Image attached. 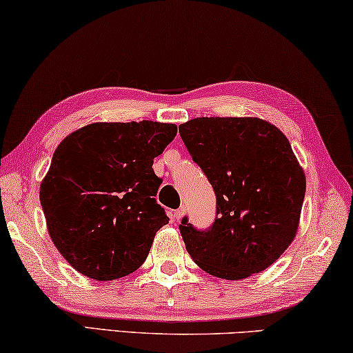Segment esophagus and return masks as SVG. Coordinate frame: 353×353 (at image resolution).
I'll return each instance as SVG.
<instances>
[{"mask_svg":"<svg viewBox=\"0 0 353 353\" xmlns=\"http://www.w3.org/2000/svg\"><path fill=\"white\" fill-rule=\"evenodd\" d=\"M183 214H185V209H183V207H181V209H177V210L172 212V220L179 221L183 216Z\"/></svg>","mask_w":353,"mask_h":353,"instance_id":"34e87169","label":"esophagus"}]
</instances>
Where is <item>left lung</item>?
<instances>
[{"instance_id":"obj_1","label":"left lung","mask_w":353,"mask_h":353,"mask_svg":"<svg viewBox=\"0 0 353 353\" xmlns=\"http://www.w3.org/2000/svg\"><path fill=\"white\" fill-rule=\"evenodd\" d=\"M179 133L216 196L209 228L179 225L190 256L223 279L265 270L297 234L306 192L289 139L257 117H196Z\"/></svg>"}]
</instances>
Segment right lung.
Masks as SVG:
<instances>
[{"label":"right lung","mask_w":353,"mask_h":353,"mask_svg":"<svg viewBox=\"0 0 353 353\" xmlns=\"http://www.w3.org/2000/svg\"><path fill=\"white\" fill-rule=\"evenodd\" d=\"M176 133L154 121L96 122L56 148L41 204L54 247L81 275L111 281L146 261L170 221L155 199L154 159Z\"/></svg>","instance_id":"1"}]
</instances>
